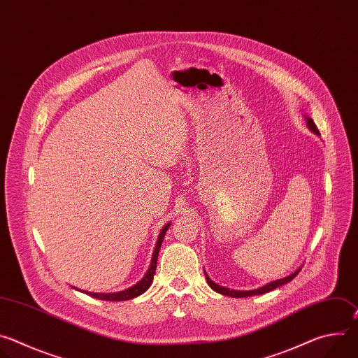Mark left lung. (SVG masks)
Here are the masks:
<instances>
[{
  "label": "left lung",
  "mask_w": 358,
  "mask_h": 358,
  "mask_svg": "<svg viewBox=\"0 0 358 358\" xmlns=\"http://www.w3.org/2000/svg\"><path fill=\"white\" fill-rule=\"evenodd\" d=\"M304 120H306V123H308V127H309V130H310L312 133H315L316 136H320V133H319V130H317L315 122L312 120V117L304 116ZM299 272H300V268L296 269L294 272H292L289 276L282 278V279H276V280H273V282H269V283H266V285H264V286H261V287H258V289H253V290H235V289H229V287H225V286H220L218 283H215L214 280H211V278L208 276V273H207L206 271H203V273H206V278H207V282H208V285H210V287H211L213 290H215L217 293L225 294V296H231V297H249V296H255V294L268 293V292H271V290H273V289H276V287H280V286L289 283L290 280H293V278H294Z\"/></svg>",
  "instance_id": "obj_1"
}]
</instances>
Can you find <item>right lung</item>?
<instances>
[{
  "instance_id": "obj_1",
  "label": "right lung",
  "mask_w": 358,
  "mask_h": 358,
  "mask_svg": "<svg viewBox=\"0 0 358 358\" xmlns=\"http://www.w3.org/2000/svg\"><path fill=\"white\" fill-rule=\"evenodd\" d=\"M171 222H167L163 229L160 231L159 234V238H157V242H156V246H155V250H152V257H151V262H150V266L145 272V275L141 278V280H138L136 285L127 287L126 290H122V292H115V293H93V292H86V290H82L83 293L92 296V297H96V299H100V300H109V301H123V300H130V299H134L140 294H143L152 283V278H155V273H156V268H157V258H159V252H160V248H162V243H163V239H164V235L166 232L169 231Z\"/></svg>"
}]
</instances>
